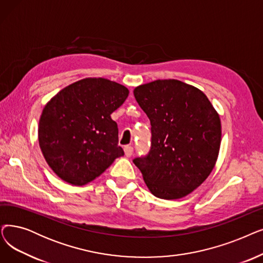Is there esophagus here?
<instances>
[{"label": "esophagus", "instance_id": "34e87169", "mask_svg": "<svg viewBox=\"0 0 263 263\" xmlns=\"http://www.w3.org/2000/svg\"><path fill=\"white\" fill-rule=\"evenodd\" d=\"M133 154V147L132 146H125L124 147V155L125 157H131Z\"/></svg>", "mask_w": 263, "mask_h": 263}]
</instances>
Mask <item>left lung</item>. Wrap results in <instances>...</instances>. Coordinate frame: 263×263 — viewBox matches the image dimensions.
<instances>
[{
  "instance_id": "1",
  "label": "left lung",
  "mask_w": 263,
  "mask_h": 263,
  "mask_svg": "<svg viewBox=\"0 0 263 263\" xmlns=\"http://www.w3.org/2000/svg\"><path fill=\"white\" fill-rule=\"evenodd\" d=\"M152 123V148L136 158L146 186L157 198H184L206 179L221 143L219 114L195 86L158 79L134 89Z\"/></svg>"
}]
</instances>
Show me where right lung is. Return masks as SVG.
Instances as JSON below:
<instances>
[{
	"instance_id": "obj_1",
	"label": "right lung",
	"mask_w": 263,
	"mask_h": 263,
	"mask_svg": "<svg viewBox=\"0 0 263 263\" xmlns=\"http://www.w3.org/2000/svg\"><path fill=\"white\" fill-rule=\"evenodd\" d=\"M128 96V88L118 83L88 77L66 86L47 102L39 122V144L57 176L84 186L123 156L110 114Z\"/></svg>"
}]
</instances>
